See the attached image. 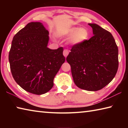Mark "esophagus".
Wrapping results in <instances>:
<instances>
[{"label":"esophagus","mask_w":128,"mask_h":128,"mask_svg":"<svg viewBox=\"0 0 128 128\" xmlns=\"http://www.w3.org/2000/svg\"><path fill=\"white\" fill-rule=\"evenodd\" d=\"M68 54H69L68 50L65 49L64 50V51H63V55H64V56H65V57H66V56H68Z\"/></svg>","instance_id":"34e87169"}]
</instances>
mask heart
<instances>
[{
  "instance_id": "b5f03b06",
  "label": "heart",
  "mask_w": 128,
  "mask_h": 128,
  "mask_svg": "<svg viewBox=\"0 0 128 128\" xmlns=\"http://www.w3.org/2000/svg\"><path fill=\"white\" fill-rule=\"evenodd\" d=\"M64 35L68 36H72L71 38V42L73 44H81L86 40L89 36L88 30L85 28H72L65 33Z\"/></svg>"
}]
</instances>
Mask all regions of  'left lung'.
<instances>
[{
  "label": "left lung",
  "instance_id": "8db88e82",
  "mask_svg": "<svg viewBox=\"0 0 128 128\" xmlns=\"http://www.w3.org/2000/svg\"><path fill=\"white\" fill-rule=\"evenodd\" d=\"M94 36L74 44L66 57L78 88L98 91L111 82L118 67V47L112 34L95 24H88Z\"/></svg>",
  "mask_w": 128,
  "mask_h": 128
}]
</instances>
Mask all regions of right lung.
Wrapping results in <instances>:
<instances>
[{"label":"right lung","mask_w":128,"mask_h":128,"mask_svg":"<svg viewBox=\"0 0 128 128\" xmlns=\"http://www.w3.org/2000/svg\"><path fill=\"white\" fill-rule=\"evenodd\" d=\"M48 32L42 23L32 22L15 34L9 52L12 76L26 92L36 95L48 92L66 59L63 47H47Z\"/></svg>","instance_id":"obj_1"}]
</instances>
